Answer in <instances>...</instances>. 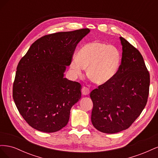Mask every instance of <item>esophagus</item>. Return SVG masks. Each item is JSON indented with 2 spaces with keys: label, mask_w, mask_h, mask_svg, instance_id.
<instances>
[{
  "label": "esophagus",
  "mask_w": 158,
  "mask_h": 158,
  "mask_svg": "<svg viewBox=\"0 0 158 158\" xmlns=\"http://www.w3.org/2000/svg\"><path fill=\"white\" fill-rule=\"evenodd\" d=\"M82 93L84 95H87L89 94V89L87 87H83L82 89Z\"/></svg>",
  "instance_id": "esophagus-1"
}]
</instances>
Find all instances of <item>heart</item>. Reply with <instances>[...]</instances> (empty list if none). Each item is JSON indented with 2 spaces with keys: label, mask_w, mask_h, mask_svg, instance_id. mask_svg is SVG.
I'll list each match as a JSON object with an SVG mask.
<instances>
[{
  "label": "heart",
  "mask_w": 158,
  "mask_h": 158,
  "mask_svg": "<svg viewBox=\"0 0 158 158\" xmlns=\"http://www.w3.org/2000/svg\"><path fill=\"white\" fill-rule=\"evenodd\" d=\"M121 62V52L116 47L95 41L81 47L77 56L72 59L70 69L77 76L88 69V76L92 82L105 84L115 76Z\"/></svg>",
  "instance_id": "heart-1"
}]
</instances>
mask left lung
Wrapping results in <instances>:
<instances>
[{"label": "left lung", "mask_w": 158, "mask_h": 158, "mask_svg": "<svg viewBox=\"0 0 158 158\" xmlns=\"http://www.w3.org/2000/svg\"><path fill=\"white\" fill-rule=\"evenodd\" d=\"M120 40L123 52L117 74L90 93L92 125L107 134L130 127L144 109L149 94L150 74L141 53L123 37Z\"/></svg>", "instance_id": "8db88e82"}]
</instances>
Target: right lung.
I'll use <instances>...</instances> for the list:
<instances>
[{
	"mask_svg": "<svg viewBox=\"0 0 158 158\" xmlns=\"http://www.w3.org/2000/svg\"><path fill=\"white\" fill-rule=\"evenodd\" d=\"M88 28L58 32L36 40L19 62L13 99L28 125L55 132L69 121L70 109L81 98V85L64 78L76 45Z\"/></svg>",
	"mask_w": 158,
	"mask_h": 158,
	"instance_id": "add662e5",
	"label": "right lung"
}]
</instances>
